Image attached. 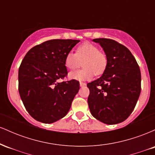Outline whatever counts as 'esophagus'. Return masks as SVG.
I'll use <instances>...</instances> for the list:
<instances>
[{
	"label": "esophagus",
	"mask_w": 155,
	"mask_h": 155,
	"mask_svg": "<svg viewBox=\"0 0 155 155\" xmlns=\"http://www.w3.org/2000/svg\"><path fill=\"white\" fill-rule=\"evenodd\" d=\"M80 87H84V86H86V83L84 82H80Z\"/></svg>",
	"instance_id": "1"
}]
</instances>
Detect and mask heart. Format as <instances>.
Here are the masks:
<instances>
[{"label":"heart","instance_id":"b5f03b06","mask_svg":"<svg viewBox=\"0 0 155 155\" xmlns=\"http://www.w3.org/2000/svg\"><path fill=\"white\" fill-rule=\"evenodd\" d=\"M83 62L81 70L71 72L69 78L78 81L90 80L94 76L104 74L107 66V58L103 51L98 50L95 44L84 42L76 49V52H68L65 55V65L69 70L80 67Z\"/></svg>","mask_w":155,"mask_h":155}]
</instances>
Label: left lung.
Instances as JSON below:
<instances>
[{
  "instance_id": "1",
  "label": "left lung",
  "mask_w": 155,
  "mask_h": 155,
  "mask_svg": "<svg viewBox=\"0 0 155 155\" xmlns=\"http://www.w3.org/2000/svg\"><path fill=\"white\" fill-rule=\"evenodd\" d=\"M107 58V66L99 79L87 84V102L92 115L107 124L123 122L132 113L139 97L140 71L130 51L108 38H95Z\"/></svg>"
}]
</instances>
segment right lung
<instances>
[{
    "label": "right lung",
    "instance_id": "obj_1",
    "mask_svg": "<svg viewBox=\"0 0 155 155\" xmlns=\"http://www.w3.org/2000/svg\"><path fill=\"white\" fill-rule=\"evenodd\" d=\"M79 40L52 39L28 51L19 68V92L29 114L52 123L67 114L79 90L77 80L59 82L67 76L65 55Z\"/></svg>",
    "mask_w": 155,
    "mask_h": 155
}]
</instances>
